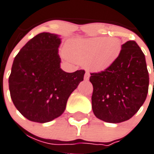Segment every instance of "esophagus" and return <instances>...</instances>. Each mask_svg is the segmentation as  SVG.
<instances>
[{
	"label": "esophagus",
	"instance_id": "1",
	"mask_svg": "<svg viewBox=\"0 0 154 154\" xmlns=\"http://www.w3.org/2000/svg\"><path fill=\"white\" fill-rule=\"evenodd\" d=\"M89 77H90V73H89L88 71H86V72H85V77H84L85 80V81H88Z\"/></svg>",
	"mask_w": 154,
	"mask_h": 154
}]
</instances>
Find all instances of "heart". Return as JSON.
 Returning <instances> with one entry per match:
<instances>
[{"instance_id":"b5f03b06","label":"heart","mask_w":154,"mask_h":154,"mask_svg":"<svg viewBox=\"0 0 154 154\" xmlns=\"http://www.w3.org/2000/svg\"><path fill=\"white\" fill-rule=\"evenodd\" d=\"M122 48L117 38L98 37L72 41L65 47V53L72 60L85 64L89 70L102 72L117 60Z\"/></svg>"}]
</instances>
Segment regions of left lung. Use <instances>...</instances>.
Masks as SVG:
<instances>
[{
	"label": "left lung",
	"instance_id": "obj_1",
	"mask_svg": "<svg viewBox=\"0 0 154 154\" xmlns=\"http://www.w3.org/2000/svg\"><path fill=\"white\" fill-rule=\"evenodd\" d=\"M117 60L105 71L92 72V109L109 123L130 119L143 105L149 89L146 57L138 45L129 41L122 45Z\"/></svg>",
	"mask_w": 154,
	"mask_h": 154
}]
</instances>
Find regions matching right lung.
<instances>
[{
	"instance_id": "obj_1",
	"label": "right lung",
	"mask_w": 154,
	"mask_h": 154,
	"mask_svg": "<svg viewBox=\"0 0 154 154\" xmlns=\"http://www.w3.org/2000/svg\"><path fill=\"white\" fill-rule=\"evenodd\" d=\"M58 35L42 32L22 47L13 60L8 86L17 110L38 123L62 114L68 98L84 79L85 70L66 72L60 67Z\"/></svg>"
}]
</instances>
